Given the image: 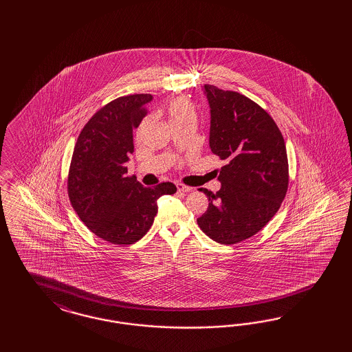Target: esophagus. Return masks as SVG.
Masks as SVG:
<instances>
[{"instance_id":"34e87169","label":"esophagus","mask_w":352,"mask_h":352,"mask_svg":"<svg viewBox=\"0 0 352 352\" xmlns=\"http://www.w3.org/2000/svg\"><path fill=\"white\" fill-rule=\"evenodd\" d=\"M177 188H178V191L179 192H191L192 190H193L192 187H187V186L181 184V183H178V184H177Z\"/></svg>"}]
</instances>
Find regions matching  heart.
<instances>
[{
    "label": "heart",
    "mask_w": 352,
    "mask_h": 352,
    "mask_svg": "<svg viewBox=\"0 0 352 352\" xmlns=\"http://www.w3.org/2000/svg\"><path fill=\"white\" fill-rule=\"evenodd\" d=\"M168 115L170 124L196 121V109L191 102L184 98H177L171 100L170 104L168 107Z\"/></svg>",
    "instance_id": "obj_1"
}]
</instances>
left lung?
I'll return each instance as SVG.
<instances>
[{
    "label": "left lung",
    "mask_w": 352,
    "mask_h": 352,
    "mask_svg": "<svg viewBox=\"0 0 352 352\" xmlns=\"http://www.w3.org/2000/svg\"><path fill=\"white\" fill-rule=\"evenodd\" d=\"M210 107L209 147L227 164L221 190L208 196L197 224L212 240L231 245L259 232L276 214L288 190L285 142L275 121L245 96L204 85Z\"/></svg>",
    "instance_id": "8db88e82"
}]
</instances>
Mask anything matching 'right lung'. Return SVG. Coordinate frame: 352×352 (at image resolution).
Instances as JSON below:
<instances>
[{
	"mask_svg": "<svg viewBox=\"0 0 352 352\" xmlns=\"http://www.w3.org/2000/svg\"><path fill=\"white\" fill-rule=\"evenodd\" d=\"M151 94L121 96L87 121L76 142L68 174V196L80 219L98 237L116 245L137 243L148 232L157 200L177 187L164 182L143 187L128 177L134 152L133 130L146 116Z\"/></svg>",
	"mask_w": 352,
	"mask_h": 352,
	"instance_id": "add662e5",
	"label": "right lung"
}]
</instances>
